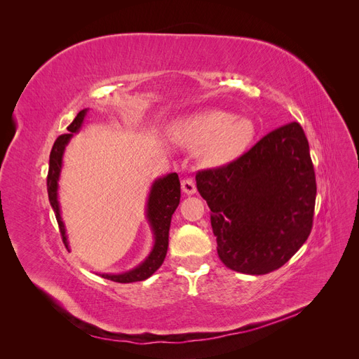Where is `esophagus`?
I'll list each match as a JSON object with an SVG mask.
<instances>
[{
  "label": "esophagus",
  "mask_w": 359,
  "mask_h": 359,
  "mask_svg": "<svg viewBox=\"0 0 359 359\" xmlns=\"http://www.w3.org/2000/svg\"><path fill=\"white\" fill-rule=\"evenodd\" d=\"M181 189H182V191L186 193V194H194L196 193V184H194V181L193 180H190V178H187V180H182V182H181Z\"/></svg>",
  "instance_id": "1"
}]
</instances>
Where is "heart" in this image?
I'll return each instance as SVG.
<instances>
[{
	"label": "heart",
	"instance_id": "obj_1",
	"mask_svg": "<svg viewBox=\"0 0 359 359\" xmlns=\"http://www.w3.org/2000/svg\"><path fill=\"white\" fill-rule=\"evenodd\" d=\"M257 133L248 116H235L223 109H205L184 116L170 127L173 142L191 149H202L206 166L219 168L240 158L252 147Z\"/></svg>",
	"mask_w": 359,
	"mask_h": 359
}]
</instances>
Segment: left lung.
<instances>
[{"label": "left lung", "instance_id": "8db88e82", "mask_svg": "<svg viewBox=\"0 0 359 359\" xmlns=\"http://www.w3.org/2000/svg\"><path fill=\"white\" fill-rule=\"evenodd\" d=\"M222 262L262 276L283 266L307 241L316 203L309 140L298 123L264 136L229 165L198 172Z\"/></svg>", "mask_w": 359, "mask_h": 359}]
</instances>
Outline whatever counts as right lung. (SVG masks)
Instances as JSON below:
<instances>
[{
  "mask_svg": "<svg viewBox=\"0 0 359 359\" xmlns=\"http://www.w3.org/2000/svg\"><path fill=\"white\" fill-rule=\"evenodd\" d=\"M86 112H88V109H83L76 115L73 123L67 127L70 133L61 135L55 140L49 157V172H48L49 202L57 217L60 232L62 236V243L67 248H69V241L66 235V226L62 223L60 202H58V181L61 175L64 151H66V147L69 145L73 135L78 133L81 130ZM180 198H181V186H180V178L175 172L168 173V175L163 178H157L153 182V186H151V190L148 194V202H147V211H145L147 220L154 235L153 250H151L149 255L147 256V259L142 264H139L136 268L127 271V273L100 274V277L116 281V283H133V281H142L153 276L161 266L163 260L166 257L172 214L178 208Z\"/></svg>",
  "mask_w": 359,
  "mask_h": 359,
  "instance_id": "add662e5",
  "label": "right lung"
}]
</instances>
